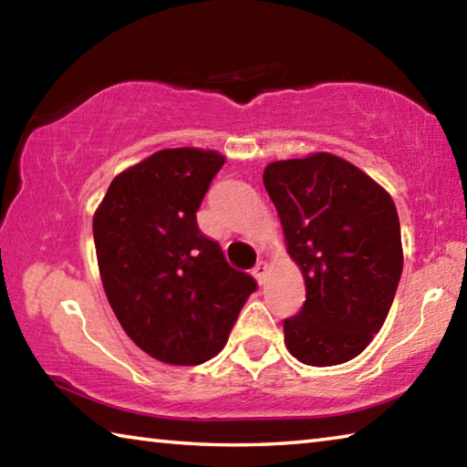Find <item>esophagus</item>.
Here are the masks:
<instances>
[{"mask_svg": "<svg viewBox=\"0 0 467 467\" xmlns=\"http://www.w3.org/2000/svg\"><path fill=\"white\" fill-rule=\"evenodd\" d=\"M251 274H253V278L257 280V284H264L265 282V275H267V264L259 262L255 267H253Z\"/></svg>", "mask_w": 467, "mask_h": 467, "instance_id": "1", "label": "esophagus"}]
</instances>
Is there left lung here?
Listing matches in <instances>:
<instances>
[{
	"label": "left lung",
	"instance_id": "1",
	"mask_svg": "<svg viewBox=\"0 0 467 467\" xmlns=\"http://www.w3.org/2000/svg\"><path fill=\"white\" fill-rule=\"evenodd\" d=\"M264 185L306 288L284 344L311 367L357 358L385 323L404 265L391 195L329 152L270 162Z\"/></svg>",
	"mask_w": 467,
	"mask_h": 467
}]
</instances>
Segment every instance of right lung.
<instances>
[{
    "mask_svg": "<svg viewBox=\"0 0 467 467\" xmlns=\"http://www.w3.org/2000/svg\"><path fill=\"white\" fill-rule=\"evenodd\" d=\"M224 162L216 150H158L110 181L92 218L110 309L133 344L167 365L214 358L257 286L197 228Z\"/></svg>",
    "mask_w": 467,
    "mask_h": 467,
    "instance_id": "1",
    "label": "right lung"
}]
</instances>
